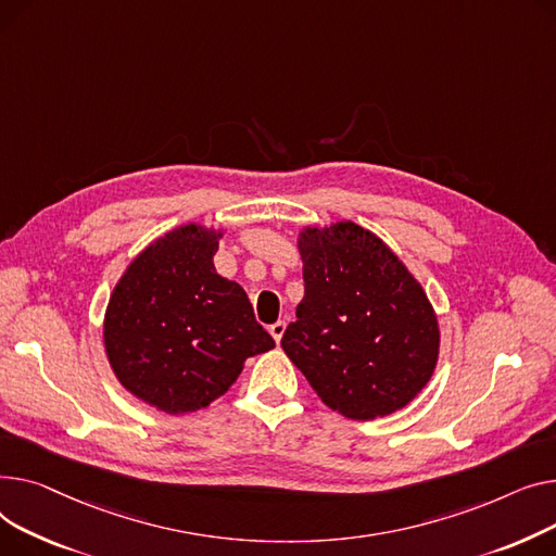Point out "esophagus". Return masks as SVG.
<instances>
[{
  "label": "esophagus",
  "mask_w": 556,
  "mask_h": 556,
  "mask_svg": "<svg viewBox=\"0 0 556 556\" xmlns=\"http://www.w3.org/2000/svg\"><path fill=\"white\" fill-rule=\"evenodd\" d=\"M285 330H287V323H285V320H278V323H274L271 328H269V334L274 337V341H276V343H280V339H282Z\"/></svg>",
  "instance_id": "esophagus-1"
}]
</instances>
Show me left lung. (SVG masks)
Segmentation results:
<instances>
[{"label":"left lung","instance_id":"obj_1","mask_svg":"<svg viewBox=\"0 0 556 556\" xmlns=\"http://www.w3.org/2000/svg\"><path fill=\"white\" fill-rule=\"evenodd\" d=\"M305 296L282 350L325 406L350 419L413 402L440 356L438 314L381 238L350 219L299 231Z\"/></svg>","mask_w":556,"mask_h":556}]
</instances>
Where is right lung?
<instances>
[{
  "instance_id": "obj_1",
  "label": "right lung",
  "mask_w": 556,
  "mask_h": 556,
  "mask_svg": "<svg viewBox=\"0 0 556 556\" xmlns=\"http://www.w3.org/2000/svg\"><path fill=\"white\" fill-rule=\"evenodd\" d=\"M224 228L181 224L150 242L118 278L103 320L118 383L148 406L186 415L206 408L249 356L276 348L244 289L213 265Z\"/></svg>"
}]
</instances>
